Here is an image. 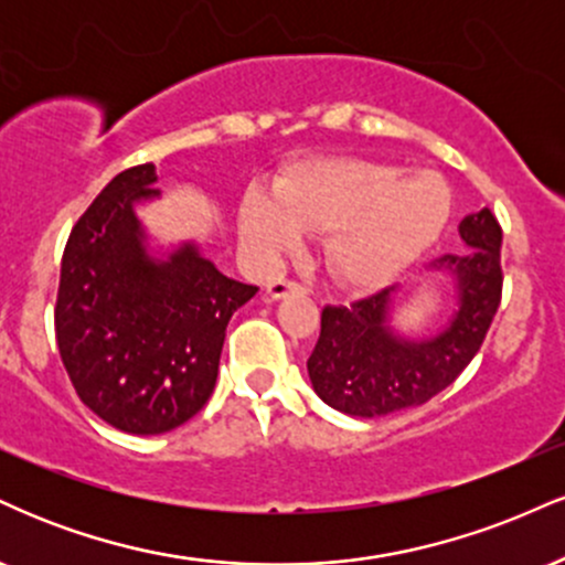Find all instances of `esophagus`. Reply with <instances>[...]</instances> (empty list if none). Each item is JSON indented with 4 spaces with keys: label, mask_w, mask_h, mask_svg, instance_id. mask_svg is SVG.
Returning a JSON list of instances; mask_svg holds the SVG:
<instances>
[{
    "label": "esophagus",
    "mask_w": 565,
    "mask_h": 565,
    "mask_svg": "<svg viewBox=\"0 0 565 565\" xmlns=\"http://www.w3.org/2000/svg\"><path fill=\"white\" fill-rule=\"evenodd\" d=\"M305 287H300L297 281H287V278H278V281H270L268 287H265V297L268 300H281V297H289V295H302Z\"/></svg>",
    "instance_id": "1"
}]
</instances>
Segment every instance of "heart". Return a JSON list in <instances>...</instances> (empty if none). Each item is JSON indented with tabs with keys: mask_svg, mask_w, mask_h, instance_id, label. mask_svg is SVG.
Returning <instances> with one entry per match:
<instances>
[{
	"mask_svg": "<svg viewBox=\"0 0 565 565\" xmlns=\"http://www.w3.org/2000/svg\"><path fill=\"white\" fill-rule=\"evenodd\" d=\"M449 215L451 191L436 172L327 157L291 167L276 188H246L238 236L257 263H274L323 231L329 274L342 287L380 289L438 242Z\"/></svg>",
	"mask_w": 565,
	"mask_h": 565,
	"instance_id": "heart-1",
	"label": "heart"
}]
</instances>
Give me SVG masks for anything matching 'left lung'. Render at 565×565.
<instances>
[{
	"instance_id": "1",
	"label": "left lung",
	"mask_w": 565,
	"mask_h": 565,
	"mask_svg": "<svg viewBox=\"0 0 565 565\" xmlns=\"http://www.w3.org/2000/svg\"><path fill=\"white\" fill-rule=\"evenodd\" d=\"M468 246L427 265L449 284V313L427 334L395 329L401 287L353 305H327L308 377L323 404L350 417H385L419 406L449 387L481 348L502 297V228L489 210L459 223Z\"/></svg>"
}]
</instances>
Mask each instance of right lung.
<instances>
[{"label":"right lung","mask_w":565,"mask_h":565,"mask_svg":"<svg viewBox=\"0 0 565 565\" xmlns=\"http://www.w3.org/2000/svg\"><path fill=\"white\" fill-rule=\"evenodd\" d=\"M157 167L119 172L71 231L55 337L82 404L116 430L159 436L215 391L231 316L257 287L220 274L196 238L161 244L140 210Z\"/></svg>","instance_id":"right-lung-1"}]
</instances>
